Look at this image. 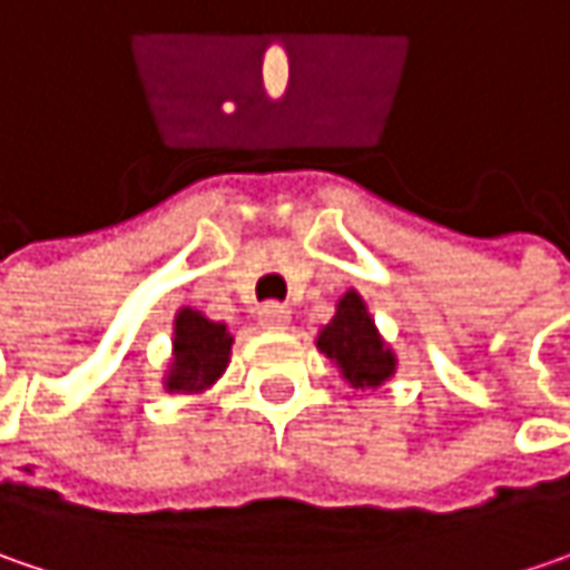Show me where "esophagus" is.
Returning a JSON list of instances; mask_svg holds the SVG:
<instances>
[{
    "instance_id": "1",
    "label": "esophagus",
    "mask_w": 570,
    "mask_h": 570,
    "mask_svg": "<svg viewBox=\"0 0 570 570\" xmlns=\"http://www.w3.org/2000/svg\"><path fill=\"white\" fill-rule=\"evenodd\" d=\"M258 325L267 328V332H281V328L289 325V309L281 306V303H267V306L258 309Z\"/></svg>"
}]
</instances>
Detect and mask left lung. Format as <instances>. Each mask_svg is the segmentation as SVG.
<instances>
[{"label":"left lung","instance_id":"obj_1","mask_svg":"<svg viewBox=\"0 0 570 570\" xmlns=\"http://www.w3.org/2000/svg\"><path fill=\"white\" fill-rule=\"evenodd\" d=\"M315 347L332 360L351 389H380L399 366L395 351L383 341L357 289H347L337 299L332 322L318 332Z\"/></svg>","mask_w":570,"mask_h":570}]
</instances>
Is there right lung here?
Instances as JSON below:
<instances>
[{
    "mask_svg": "<svg viewBox=\"0 0 570 570\" xmlns=\"http://www.w3.org/2000/svg\"><path fill=\"white\" fill-rule=\"evenodd\" d=\"M233 334L223 322H210L204 312L181 306L171 332V363L165 373V392L197 395L210 389L229 366Z\"/></svg>",
    "mask_w": 570,
    "mask_h": 570,
    "instance_id": "right-lung-1",
    "label": "right lung"
}]
</instances>
